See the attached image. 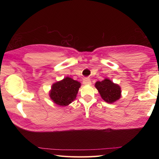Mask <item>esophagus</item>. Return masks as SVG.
<instances>
[{"label":"esophagus","mask_w":159,"mask_h":159,"mask_svg":"<svg viewBox=\"0 0 159 159\" xmlns=\"http://www.w3.org/2000/svg\"><path fill=\"white\" fill-rule=\"evenodd\" d=\"M83 84L84 85H91V81L89 80H84L83 81Z\"/></svg>","instance_id":"obj_1"}]
</instances>
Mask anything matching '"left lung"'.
Listing matches in <instances>:
<instances>
[{
    "label": "left lung",
    "instance_id": "8db88e82",
    "mask_svg": "<svg viewBox=\"0 0 159 159\" xmlns=\"http://www.w3.org/2000/svg\"><path fill=\"white\" fill-rule=\"evenodd\" d=\"M95 87L98 90L102 98L108 103L117 102L121 97V87L108 78H105L102 81H97Z\"/></svg>",
    "mask_w": 159,
    "mask_h": 159
}]
</instances>
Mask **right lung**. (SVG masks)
I'll return each instance as SVG.
<instances>
[{
  "label": "right lung",
  "mask_w": 159,
  "mask_h": 159,
  "mask_svg": "<svg viewBox=\"0 0 159 159\" xmlns=\"http://www.w3.org/2000/svg\"><path fill=\"white\" fill-rule=\"evenodd\" d=\"M81 83L70 77L53 84L49 95L52 102L60 106H67L75 99Z\"/></svg>",
  "instance_id": "add662e5"
}]
</instances>
